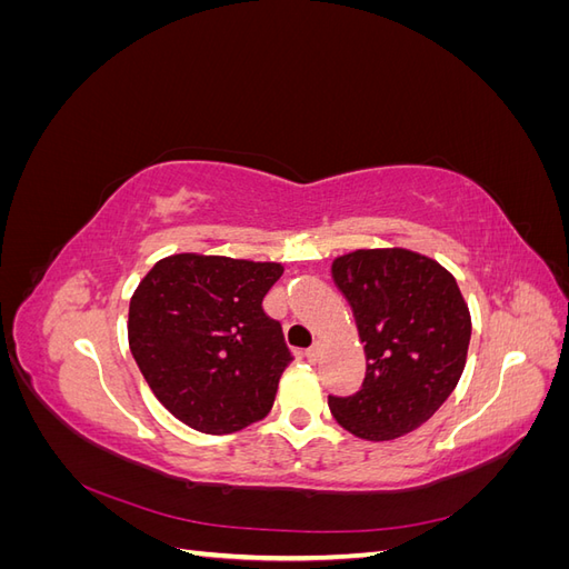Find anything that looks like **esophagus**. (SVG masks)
I'll use <instances>...</instances> for the list:
<instances>
[{
    "mask_svg": "<svg viewBox=\"0 0 569 569\" xmlns=\"http://www.w3.org/2000/svg\"><path fill=\"white\" fill-rule=\"evenodd\" d=\"M320 353H322V347H320V343H313V347L306 351V358L311 360V363H316V360L320 358Z\"/></svg>",
    "mask_w": 569,
    "mask_h": 569,
    "instance_id": "34e87169",
    "label": "esophagus"
}]
</instances>
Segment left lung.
Returning a JSON list of instances; mask_svg holds the SVG:
<instances>
[{"mask_svg":"<svg viewBox=\"0 0 569 569\" xmlns=\"http://www.w3.org/2000/svg\"><path fill=\"white\" fill-rule=\"evenodd\" d=\"M335 284L366 343V380L353 396H330L351 435L389 441L425 425L453 393L472 322L453 274L408 249H358L335 258Z\"/></svg>","mask_w":569,"mask_h":569,"instance_id":"1","label":"left lung"}]
</instances>
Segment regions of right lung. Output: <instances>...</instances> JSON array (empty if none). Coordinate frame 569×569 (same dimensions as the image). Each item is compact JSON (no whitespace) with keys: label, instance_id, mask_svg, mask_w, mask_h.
<instances>
[{"label":"right lung","instance_id":"1","mask_svg":"<svg viewBox=\"0 0 569 569\" xmlns=\"http://www.w3.org/2000/svg\"><path fill=\"white\" fill-rule=\"evenodd\" d=\"M280 263L228 256L161 258L134 289L128 341L153 396L203 435L263 420L291 363L282 325L263 311Z\"/></svg>","mask_w":569,"mask_h":569}]
</instances>
